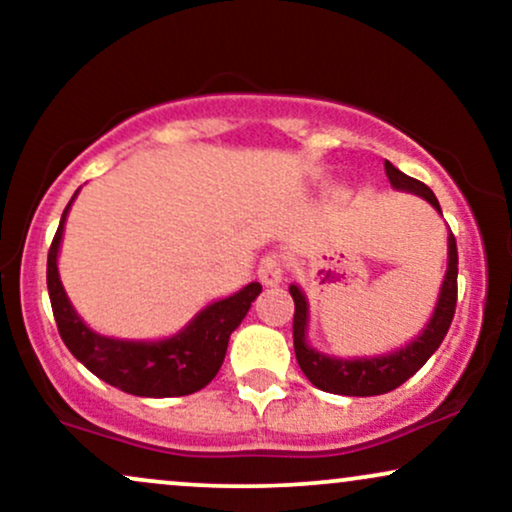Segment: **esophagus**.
<instances>
[{
    "instance_id": "obj_1",
    "label": "esophagus",
    "mask_w": 512,
    "mask_h": 512,
    "mask_svg": "<svg viewBox=\"0 0 512 512\" xmlns=\"http://www.w3.org/2000/svg\"><path fill=\"white\" fill-rule=\"evenodd\" d=\"M257 279L262 286H279L284 281V267L276 255H267L257 267Z\"/></svg>"
}]
</instances>
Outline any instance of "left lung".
<instances>
[{"label": "left lung", "mask_w": 512, "mask_h": 512, "mask_svg": "<svg viewBox=\"0 0 512 512\" xmlns=\"http://www.w3.org/2000/svg\"><path fill=\"white\" fill-rule=\"evenodd\" d=\"M385 173L390 178V185L399 192H411L416 197H424L433 209L443 216L436 195L431 187H426L421 180L409 178L402 170L385 161ZM293 303H296V313H293V349H296V361L305 378L310 380L320 390L332 392V395L346 397H373L385 395V392L395 390L402 383H407L411 375L416 373L433 351L438 349L440 342L448 334V327L455 315L457 305V243L455 236L448 233V269H445L443 284L436 308H433L431 320L426 327L411 339L409 344L399 346L390 354L380 356H354V358H339L330 356L325 351L315 349L308 342V322H310V305L301 286H289Z\"/></svg>", "instance_id": "8db88e82"}]
</instances>
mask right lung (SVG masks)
<instances>
[{
  "mask_svg": "<svg viewBox=\"0 0 512 512\" xmlns=\"http://www.w3.org/2000/svg\"><path fill=\"white\" fill-rule=\"evenodd\" d=\"M79 195L74 192L72 202ZM72 202L48 252V293L62 342L93 375L117 390L137 397H182L207 387L226 358L228 339L262 293L257 281L219 301L204 305L182 330L163 339L108 337L86 325L60 281L57 257Z\"/></svg>",
  "mask_w": 512,
  "mask_h": 512,
  "instance_id": "1",
  "label": "right lung"
}]
</instances>
